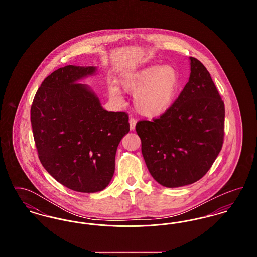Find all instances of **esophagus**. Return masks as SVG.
I'll return each instance as SVG.
<instances>
[{"instance_id":"34e87169","label":"esophagus","mask_w":257,"mask_h":257,"mask_svg":"<svg viewBox=\"0 0 257 257\" xmlns=\"http://www.w3.org/2000/svg\"><path fill=\"white\" fill-rule=\"evenodd\" d=\"M129 124H130V129H131V130H135L136 124H137V119H135L134 117H131V118L129 119Z\"/></svg>"}]
</instances>
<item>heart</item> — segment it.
Here are the masks:
<instances>
[{"instance_id":"b5f03b06","label":"heart","mask_w":257,"mask_h":257,"mask_svg":"<svg viewBox=\"0 0 257 257\" xmlns=\"http://www.w3.org/2000/svg\"><path fill=\"white\" fill-rule=\"evenodd\" d=\"M123 89L134 93L136 110L144 116L156 117L171 108L180 86V76L171 64L149 65L132 73L124 75L120 80ZM110 100L121 104L123 97L116 86H109Z\"/></svg>"}]
</instances>
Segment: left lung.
I'll return each instance as SVG.
<instances>
[{
	"label": "left lung",
	"instance_id": "8db88e82",
	"mask_svg": "<svg viewBox=\"0 0 257 257\" xmlns=\"http://www.w3.org/2000/svg\"><path fill=\"white\" fill-rule=\"evenodd\" d=\"M190 61L189 82L169 110L136 125L148 171L168 188L202 178L223 144V101L206 67L196 58Z\"/></svg>",
	"mask_w": 257,
	"mask_h": 257
}]
</instances>
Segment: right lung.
<instances>
[{"mask_svg": "<svg viewBox=\"0 0 257 257\" xmlns=\"http://www.w3.org/2000/svg\"><path fill=\"white\" fill-rule=\"evenodd\" d=\"M95 72L94 66L57 69L42 82L31 108L42 166L63 186L87 194L109 185L116 149L130 130L126 112L104 110L91 88L78 83Z\"/></svg>", "mask_w": 257, "mask_h": 257, "instance_id": "right-lung-1", "label": "right lung"}]
</instances>
